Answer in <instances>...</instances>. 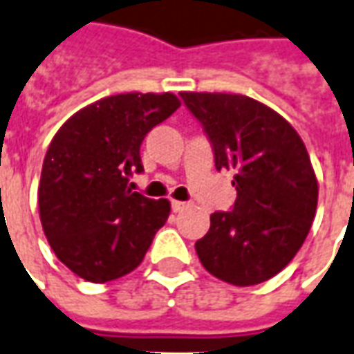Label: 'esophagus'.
<instances>
[{
	"label": "esophagus",
	"instance_id": "esophagus-1",
	"mask_svg": "<svg viewBox=\"0 0 354 354\" xmlns=\"http://www.w3.org/2000/svg\"><path fill=\"white\" fill-rule=\"evenodd\" d=\"M182 209H185V203L184 201H172V211L180 212Z\"/></svg>",
	"mask_w": 354,
	"mask_h": 354
}]
</instances>
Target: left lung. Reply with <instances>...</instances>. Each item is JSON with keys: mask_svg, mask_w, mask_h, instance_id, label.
Instances as JSON below:
<instances>
[{"mask_svg": "<svg viewBox=\"0 0 354 354\" xmlns=\"http://www.w3.org/2000/svg\"><path fill=\"white\" fill-rule=\"evenodd\" d=\"M180 95L211 142L216 170L236 172V203L212 212L197 257L232 286L270 280L297 254L315 220L318 182L305 143L281 115L247 95Z\"/></svg>", "mask_w": 354, "mask_h": 354, "instance_id": "obj_1", "label": "left lung"}]
</instances>
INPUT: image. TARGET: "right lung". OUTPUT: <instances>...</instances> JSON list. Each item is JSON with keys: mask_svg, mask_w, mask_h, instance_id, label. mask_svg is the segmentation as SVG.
I'll list each match as a JSON object with an SVG mask.
<instances>
[{"mask_svg": "<svg viewBox=\"0 0 354 354\" xmlns=\"http://www.w3.org/2000/svg\"><path fill=\"white\" fill-rule=\"evenodd\" d=\"M180 107L174 93H118L80 109L59 128L41 167V228L57 259L93 283L140 266L170 214L167 199L132 192L147 132Z\"/></svg>", "mask_w": 354, "mask_h": 354, "instance_id": "add662e5", "label": "right lung"}]
</instances>
